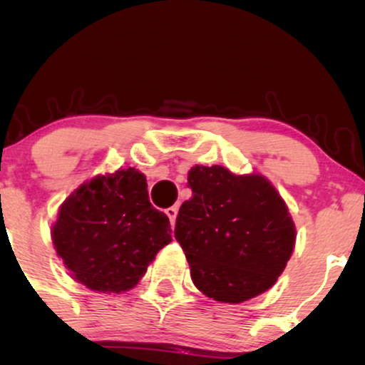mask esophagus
Returning <instances> with one entry per match:
<instances>
[{"label": "esophagus", "instance_id": "esophagus-1", "mask_svg": "<svg viewBox=\"0 0 365 365\" xmlns=\"http://www.w3.org/2000/svg\"><path fill=\"white\" fill-rule=\"evenodd\" d=\"M165 212H166V216L170 217L171 226H175V221H177V215H178V207L177 206H171V207L166 209Z\"/></svg>", "mask_w": 365, "mask_h": 365}]
</instances>
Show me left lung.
<instances>
[{
  "instance_id": "8db88e82",
  "label": "left lung",
  "mask_w": 365,
  "mask_h": 365,
  "mask_svg": "<svg viewBox=\"0 0 365 365\" xmlns=\"http://www.w3.org/2000/svg\"><path fill=\"white\" fill-rule=\"evenodd\" d=\"M192 197L180 207L175 238L192 282L216 302L240 304L276 283L295 249L287 204L266 177L225 166H192Z\"/></svg>"
}]
</instances>
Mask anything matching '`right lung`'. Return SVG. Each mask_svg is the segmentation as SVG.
<instances>
[{
    "mask_svg": "<svg viewBox=\"0 0 365 365\" xmlns=\"http://www.w3.org/2000/svg\"><path fill=\"white\" fill-rule=\"evenodd\" d=\"M170 220L150 206L139 170L98 175L65 199L51 226L58 257L89 290L121 293L135 287L171 242Z\"/></svg>",
    "mask_w": 365,
    "mask_h": 365,
    "instance_id": "add662e5",
    "label": "right lung"
}]
</instances>
